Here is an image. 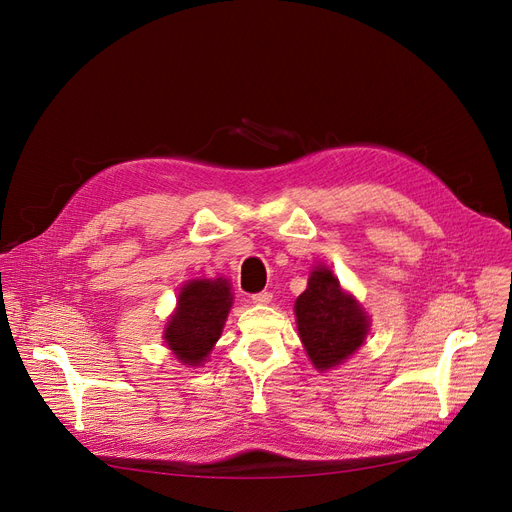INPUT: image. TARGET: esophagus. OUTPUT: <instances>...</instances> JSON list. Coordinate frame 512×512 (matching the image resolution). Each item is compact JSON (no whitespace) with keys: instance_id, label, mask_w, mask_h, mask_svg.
<instances>
[{"instance_id":"1","label":"esophagus","mask_w":512,"mask_h":512,"mask_svg":"<svg viewBox=\"0 0 512 512\" xmlns=\"http://www.w3.org/2000/svg\"><path fill=\"white\" fill-rule=\"evenodd\" d=\"M272 297H274L272 293H265V291H263V293L253 295V297H251V301H253L255 305H268V303H272Z\"/></svg>"}]
</instances>
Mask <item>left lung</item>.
<instances>
[{
	"label": "left lung",
	"mask_w": 512,
	"mask_h": 512,
	"mask_svg": "<svg viewBox=\"0 0 512 512\" xmlns=\"http://www.w3.org/2000/svg\"><path fill=\"white\" fill-rule=\"evenodd\" d=\"M301 343L320 372L343 364L358 351L370 330L362 305L345 293L326 265H318L295 301Z\"/></svg>",
	"instance_id": "obj_1"
}]
</instances>
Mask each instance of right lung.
Returning <instances> with one entry per match:
<instances>
[{
	"label": "right lung",
	"instance_id": "add662e5",
	"mask_svg": "<svg viewBox=\"0 0 512 512\" xmlns=\"http://www.w3.org/2000/svg\"><path fill=\"white\" fill-rule=\"evenodd\" d=\"M232 301L226 278H201L184 284L163 332V339L177 360L186 366H201L209 358L224 330Z\"/></svg>",
	"mask_w": 512,
	"mask_h": 512
}]
</instances>
